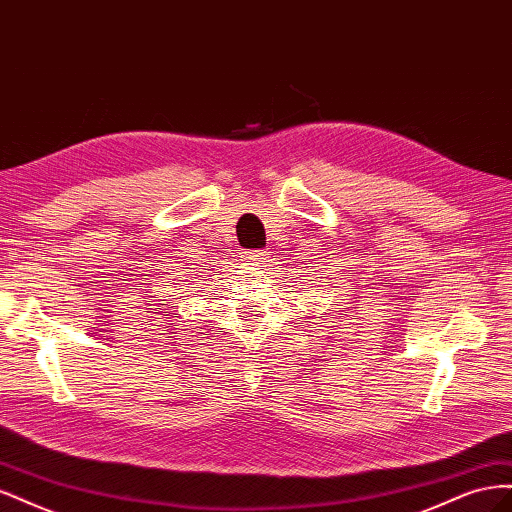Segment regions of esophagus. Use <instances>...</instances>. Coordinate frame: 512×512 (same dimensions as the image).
Here are the masks:
<instances>
[{"label":"esophagus","mask_w":512,"mask_h":512,"mask_svg":"<svg viewBox=\"0 0 512 512\" xmlns=\"http://www.w3.org/2000/svg\"><path fill=\"white\" fill-rule=\"evenodd\" d=\"M265 256H267L265 250H250V252H245V258H247V260H260V258H265Z\"/></svg>","instance_id":"1"}]
</instances>
